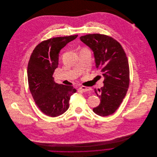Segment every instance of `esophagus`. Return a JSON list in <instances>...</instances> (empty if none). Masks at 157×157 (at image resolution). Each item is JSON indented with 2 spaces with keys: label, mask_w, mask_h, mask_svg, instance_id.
<instances>
[{
  "label": "esophagus",
  "mask_w": 157,
  "mask_h": 157,
  "mask_svg": "<svg viewBox=\"0 0 157 157\" xmlns=\"http://www.w3.org/2000/svg\"><path fill=\"white\" fill-rule=\"evenodd\" d=\"M79 89L83 92H88V91H90V90H92V89L90 87H86V86H82Z\"/></svg>",
  "instance_id": "obj_1"
}]
</instances>
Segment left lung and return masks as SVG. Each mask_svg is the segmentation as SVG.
I'll return each mask as SVG.
<instances>
[{
    "label": "left lung",
    "mask_w": 157,
    "mask_h": 157,
    "mask_svg": "<svg viewBox=\"0 0 157 157\" xmlns=\"http://www.w3.org/2000/svg\"><path fill=\"white\" fill-rule=\"evenodd\" d=\"M94 52L95 66L105 77L104 86L94 91L100 100L93 108L96 114L105 117L119 108L126 96L129 85L128 60L121 45L111 37L90 34L80 37Z\"/></svg>",
    "instance_id": "left-lung-1"
}]
</instances>
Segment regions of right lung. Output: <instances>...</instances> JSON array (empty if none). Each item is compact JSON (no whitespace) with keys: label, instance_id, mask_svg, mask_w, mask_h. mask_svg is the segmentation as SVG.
I'll return each mask as SVG.
<instances>
[{"label":"right lung","instance_id":"right-lung-1","mask_svg":"<svg viewBox=\"0 0 157 157\" xmlns=\"http://www.w3.org/2000/svg\"><path fill=\"white\" fill-rule=\"evenodd\" d=\"M78 35L49 39L40 43L33 51L27 69L29 88L39 109L56 117L69 108L71 96L77 90L72 86L58 84L52 77L58 67L59 54Z\"/></svg>","mask_w":157,"mask_h":157}]
</instances>
